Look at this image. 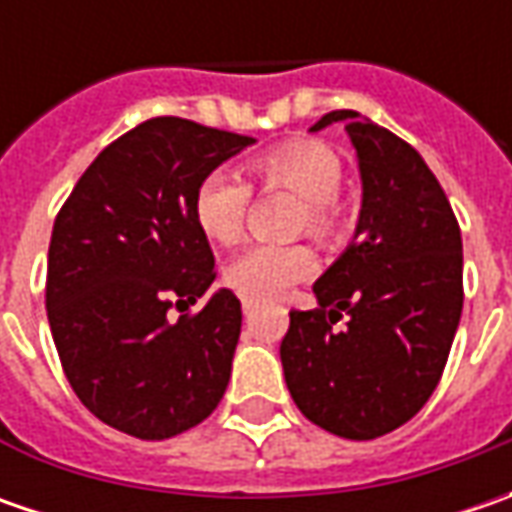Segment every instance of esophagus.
I'll return each mask as SVG.
<instances>
[{
	"mask_svg": "<svg viewBox=\"0 0 512 512\" xmlns=\"http://www.w3.org/2000/svg\"><path fill=\"white\" fill-rule=\"evenodd\" d=\"M242 307H245V313L247 310H253V307H256V299H242Z\"/></svg>",
	"mask_w": 512,
	"mask_h": 512,
	"instance_id": "1",
	"label": "esophagus"
}]
</instances>
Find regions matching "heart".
Segmentation results:
<instances>
[{
  "mask_svg": "<svg viewBox=\"0 0 512 512\" xmlns=\"http://www.w3.org/2000/svg\"><path fill=\"white\" fill-rule=\"evenodd\" d=\"M265 190H287L305 202L302 225L316 239L339 230L344 168L339 153L316 139H293L259 153L250 162ZM250 210V187L230 170H213L193 190V222L216 245L242 239ZM313 273V256L302 245H253L225 267V282L245 299H273Z\"/></svg>",
  "mask_w": 512,
  "mask_h": 512,
  "instance_id": "obj_1",
  "label": "heart"
}]
</instances>
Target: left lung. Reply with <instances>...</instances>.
I'll return each instance as SVG.
<instances>
[{"label":"left lung","instance_id":"8db88e82","mask_svg":"<svg viewBox=\"0 0 512 512\" xmlns=\"http://www.w3.org/2000/svg\"><path fill=\"white\" fill-rule=\"evenodd\" d=\"M333 122L359 156L362 213L313 285L319 307L290 310L279 353L307 419L367 442L410 422L442 379L462 319V230L419 150L356 110L325 113L310 130Z\"/></svg>","mask_w":512,"mask_h":512}]
</instances>
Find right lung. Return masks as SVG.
I'll use <instances>...</instances> for the list:
<instances>
[{"instance_id":"obj_1","label":"right lung","mask_w":512,"mask_h":512,"mask_svg":"<svg viewBox=\"0 0 512 512\" xmlns=\"http://www.w3.org/2000/svg\"><path fill=\"white\" fill-rule=\"evenodd\" d=\"M256 139L156 116L102 150L62 205L45 305L62 370L99 422L145 442L216 410L230 382L242 305L213 285L193 190Z\"/></svg>"}]
</instances>
